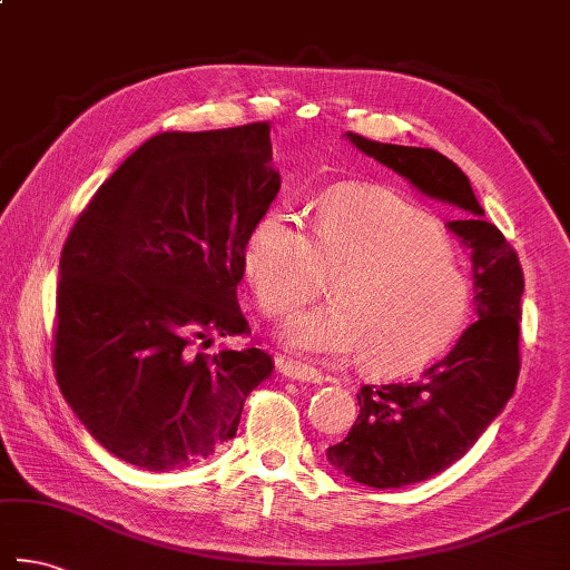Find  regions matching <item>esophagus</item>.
<instances>
[{"instance_id": "esophagus-1", "label": "esophagus", "mask_w": 570, "mask_h": 570, "mask_svg": "<svg viewBox=\"0 0 570 570\" xmlns=\"http://www.w3.org/2000/svg\"><path fill=\"white\" fill-rule=\"evenodd\" d=\"M278 371L298 383H323L321 371H316V367H311V365H304V363H296V361H282L278 363Z\"/></svg>"}]
</instances>
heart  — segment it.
I'll return each instance as SVG.
<instances>
[{"mask_svg": "<svg viewBox=\"0 0 570 570\" xmlns=\"http://www.w3.org/2000/svg\"><path fill=\"white\" fill-rule=\"evenodd\" d=\"M244 274L266 316L282 318L316 298L333 274L326 306L288 321L284 341L301 355L361 351L367 371H405L448 345L470 314L472 286L438 222L383 187L323 195L311 237L286 207L254 222Z\"/></svg>", "mask_w": 570, "mask_h": 570, "instance_id": "obj_1", "label": "heart"}]
</instances>
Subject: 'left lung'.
I'll return each instance as SVG.
<instances>
[{"instance_id": "1", "label": "left lung", "mask_w": 570, "mask_h": 570, "mask_svg": "<svg viewBox=\"0 0 570 570\" xmlns=\"http://www.w3.org/2000/svg\"><path fill=\"white\" fill-rule=\"evenodd\" d=\"M351 142L428 197L460 207L450 229L472 249L476 321L450 353L403 383L363 385L348 438L326 450L353 482L397 489L448 470L479 440L519 381L523 272L517 249L484 209L460 167L432 148H407L348 132Z\"/></svg>"}]
</instances>
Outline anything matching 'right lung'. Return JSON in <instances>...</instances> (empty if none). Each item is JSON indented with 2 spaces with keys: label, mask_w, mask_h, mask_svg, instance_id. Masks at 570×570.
<instances>
[{
  "label": "right lung",
  "mask_w": 570,
  "mask_h": 570,
  "mask_svg": "<svg viewBox=\"0 0 570 570\" xmlns=\"http://www.w3.org/2000/svg\"><path fill=\"white\" fill-rule=\"evenodd\" d=\"M269 122L160 132L98 187L61 249L53 373L118 460L185 470L237 434L274 371L237 304L244 242L278 195Z\"/></svg>",
  "instance_id": "add662e5"
}]
</instances>
